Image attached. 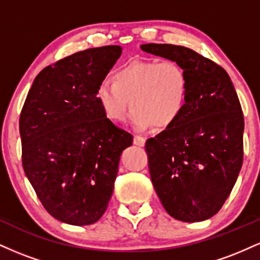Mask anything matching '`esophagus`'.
<instances>
[{
    "mask_svg": "<svg viewBox=\"0 0 260 260\" xmlns=\"http://www.w3.org/2000/svg\"><path fill=\"white\" fill-rule=\"evenodd\" d=\"M133 143L136 145H138V147H144V145H145V138H143V137H140V136H134Z\"/></svg>",
    "mask_w": 260,
    "mask_h": 260,
    "instance_id": "34e87169",
    "label": "esophagus"
}]
</instances>
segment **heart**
Instances as JSON below:
<instances>
[{"label":"heart","instance_id":"1","mask_svg":"<svg viewBox=\"0 0 260 260\" xmlns=\"http://www.w3.org/2000/svg\"><path fill=\"white\" fill-rule=\"evenodd\" d=\"M189 78L183 66L157 58L132 59L115 71L112 82L103 80L95 89V101L109 121L120 123L132 107L138 129L174 126L188 101Z\"/></svg>","mask_w":260,"mask_h":260}]
</instances>
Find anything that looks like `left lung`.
Here are the masks:
<instances>
[{
	"label": "left lung",
	"instance_id": "1",
	"mask_svg": "<svg viewBox=\"0 0 260 260\" xmlns=\"http://www.w3.org/2000/svg\"><path fill=\"white\" fill-rule=\"evenodd\" d=\"M140 49L178 62L189 78L181 117L145 143L153 186L176 220H207L221 209L242 168L244 120L237 92L222 67L188 47Z\"/></svg>",
	"mask_w": 260,
	"mask_h": 260
}]
</instances>
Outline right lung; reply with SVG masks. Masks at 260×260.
<instances>
[{
    "instance_id": "1",
    "label": "right lung",
    "mask_w": 260,
    "mask_h": 260,
    "mask_svg": "<svg viewBox=\"0 0 260 260\" xmlns=\"http://www.w3.org/2000/svg\"><path fill=\"white\" fill-rule=\"evenodd\" d=\"M122 53L117 45L79 51L45 67L19 117L23 169L47 213L84 226L105 213L132 134L101 112L94 94Z\"/></svg>"
}]
</instances>
